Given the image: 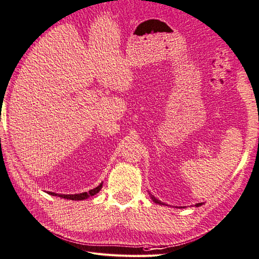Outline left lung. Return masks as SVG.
I'll return each mask as SVG.
<instances>
[{
	"label": "left lung",
	"mask_w": 259,
	"mask_h": 259,
	"mask_svg": "<svg viewBox=\"0 0 259 259\" xmlns=\"http://www.w3.org/2000/svg\"><path fill=\"white\" fill-rule=\"evenodd\" d=\"M149 195H150V198H151V200H153L155 203H158V204H161V205H165V203H162V202H160V201H159V200H157V199H156V198L154 197V195H153V194H149ZM201 204H202V203H198V204H195V206H199V205H201Z\"/></svg>",
	"instance_id": "left-lung-1"
}]
</instances>
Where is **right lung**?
<instances>
[{"mask_svg":"<svg viewBox=\"0 0 259 259\" xmlns=\"http://www.w3.org/2000/svg\"><path fill=\"white\" fill-rule=\"evenodd\" d=\"M101 188H102V184L100 186H98L97 188L92 189L89 192H82V193H78V194H57L55 192H49V194L52 195H58L60 198H64V199H70V200H84L88 199L89 197H92V195L97 194L100 190Z\"/></svg>","mask_w":259,"mask_h":259,"instance_id":"right-lung-1","label":"right lung"}]
</instances>
